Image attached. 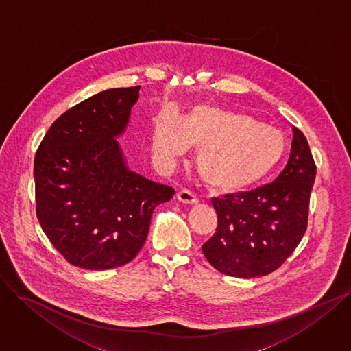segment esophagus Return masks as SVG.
I'll return each instance as SVG.
<instances>
[{"label":"esophagus","instance_id":"esophagus-1","mask_svg":"<svg viewBox=\"0 0 351 351\" xmlns=\"http://www.w3.org/2000/svg\"><path fill=\"white\" fill-rule=\"evenodd\" d=\"M177 199L181 204H185V205H195V204H198L197 195H195V193H192L189 189H180L177 192Z\"/></svg>","mask_w":351,"mask_h":351}]
</instances>
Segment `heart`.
<instances>
[{
	"label": "heart",
	"mask_w": 351,
	"mask_h": 351,
	"mask_svg": "<svg viewBox=\"0 0 351 351\" xmlns=\"http://www.w3.org/2000/svg\"><path fill=\"white\" fill-rule=\"evenodd\" d=\"M198 147L195 165L202 181L223 193L244 191L274 171L283 158V135L254 117L209 104L193 107L182 120L163 110L152 130L154 158L166 162Z\"/></svg>",
	"instance_id": "b5f03b06"
}]
</instances>
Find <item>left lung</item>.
<instances>
[{"instance_id":"obj_1","label":"left lung","mask_w":351,"mask_h":351,"mask_svg":"<svg viewBox=\"0 0 351 351\" xmlns=\"http://www.w3.org/2000/svg\"><path fill=\"white\" fill-rule=\"evenodd\" d=\"M315 174L306 138L293 127L289 162L274 182L212 199L217 228L202 245L209 263L224 275L245 279L282 266L306 230Z\"/></svg>"}]
</instances>
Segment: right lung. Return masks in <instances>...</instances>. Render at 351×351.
Returning <instances> with one entry per match:
<instances>
[{
  "mask_svg": "<svg viewBox=\"0 0 351 351\" xmlns=\"http://www.w3.org/2000/svg\"><path fill=\"white\" fill-rule=\"evenodd\" d=\"M141 86L100 92L53 123L34 158L36 215L71 263L119 267L143 247L154 208L176 191L130 170L117 141Z\"/></svg>",
  "mask_w": 351,
  "mask_h": 351,
  "instance_id": "obj_1",
  "label": "right lung"
}]
</instances>
